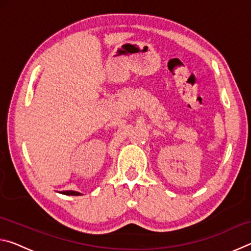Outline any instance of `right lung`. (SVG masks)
Segmentation results:
<instances>
[{"mask_svg": "<svg viewBox=\"0 0 251 251\" xmlns=\"http://www.w3.org/2000/svg\"><path fill=\"white\" fill-rule=\"evenodd\" d=\"M62 194L71 195V196H80V195H82V194H79L77 192H72V190H67V192H62Z\"/></svg>", "mask_w": 251, "mask_h": 251, "instance_id": "obj_1", "label": "right lung"}]
</instances>
